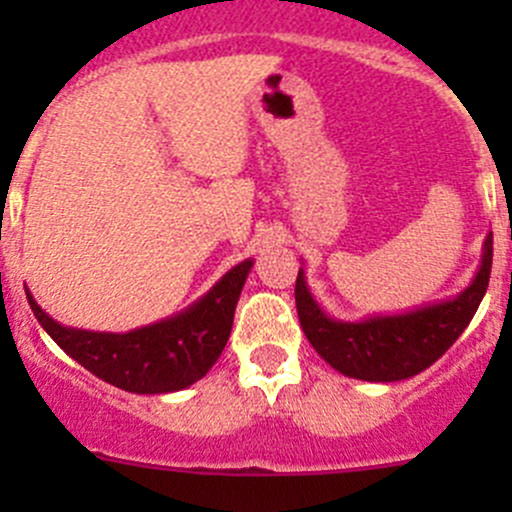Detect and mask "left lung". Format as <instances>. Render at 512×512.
<instances>
[{
  "label": "left lung",
  "instance_id": "1",
  "mask_svg": "<svg viewBox=\"0 0 512 512\" xmlns=\"http://www.w3.org/2000/svg\"><path fill=\"white\" fill-rule=\"evenodd\" d=\"M493 232L483 242L480 267L473 282L456 297L423 304L401 314H374L359 322L334 319L319 307L299 267L294 302L309 344L329 366L361 381H401L421 374L453 347L471 324L490 280Z\"/></svg>",
  "mask_w": 512,
  "mask_h": 512
}]
</instances>
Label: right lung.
Segmentation results:
<instances>
[{"mask_svg":"<svg viewBox=\"0 0 512 512\" xmlns=\"http://www.w3.org/2000/svg\"><path fill=\"white\" fill-rule=\"evenodd\" d=\"M250 270L252 257L227 270L188 309L126 334L64 327L29 289L27 299L44 332L98 379L131 394H170L203 379L220 359Z\"/></svg>","mask_w":512,"mask_h":512,"instance_id":"right-lung-1","label":"right lung"}]
</instances>
